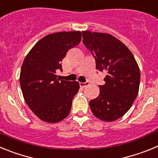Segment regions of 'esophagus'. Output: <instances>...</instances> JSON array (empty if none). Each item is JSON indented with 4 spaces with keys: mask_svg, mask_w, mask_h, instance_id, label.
I'll return each mask as SVG.
<instances>
[{
    "mask_svg": "<svg viewBox=\"0 0 158 158\" xmlns=\"http://www.w3.org/2000/svg\"><path fill=\"white\" fill-rule=\"evenodd\" d=\"M88 85H89V82H84V83L80 82V87L82 88V89L85 87V86H87Z\"/></svg>",
    "mask_w": 158,
    "mask_h": 158,
    "instance_id": "esophagus-1",
    "label": "esophagus"
}]
</instances>
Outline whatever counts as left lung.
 Listing matches in <instances>:
<instances>
[{"instance_id": "obj_1", "label": "left lung", "mask_w": 158, "mask_h": 158, "mask_svg": "<svg viewBox=\"0 0 158 158\" xmlns=\"http://www.w3.org/2000/svg\"><path fill=\"white\" fill-rule=\"evenodd\" d=\"M84 45L96 60V69L106 73L100 95L89 101L100 120L115 121L131 108L138 96L140 70L133 54L116 38L106 33L82 31Z\"/></svg>"}]
</instances>
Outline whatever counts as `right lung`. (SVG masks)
I'll use <instances>...</instances> for the list:
<instances>
[{
    "mask_svg": "<svg viewBox=\"0 0 158 158\" xmlns=\"http://www.w3.org/2000/svg\"><path fill=\"white\" fill-rule=\"evenodd\" d=\"M81 40V31L50 34L38 42L24 58L19 76L23 98L42 120L54 123L69 114L80 85L77 81H58L55 73L58 69L62 71L61 62Z\"/></svg>",
    "mask_w": 158,
    "mask_h": 158,
    "instance_id": "obj_1",
    "label": "right lung"
}]
</instances>
